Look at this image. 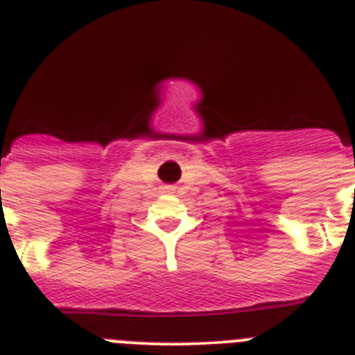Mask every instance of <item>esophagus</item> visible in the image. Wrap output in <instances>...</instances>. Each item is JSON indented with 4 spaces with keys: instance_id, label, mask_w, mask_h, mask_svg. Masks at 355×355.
Wrapping results in <instances>:
<instances>
[{
    "instance_id": "34e87169",
    "label": "esophagus",
    "mask_w": 355,
    "mask_h": 355,
    "mask_svg": "<svg viewBox=\"0 0 355 355\" xmlns=\"http://www.w3.org/2000/svg\"><path fill=\"white\" fill-rule=\"evenodd\" d=\"M174 190H175L174 184H165V187H163V192H167V193H174Z\"/></svg>"
}]
</instances>
